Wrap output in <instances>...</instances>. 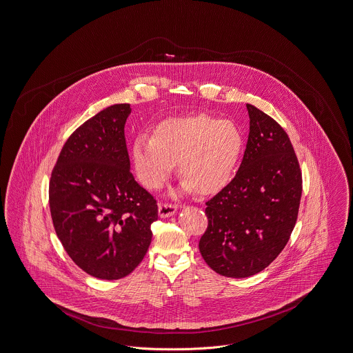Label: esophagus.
<instances>
[{"label": "esophagus", "mask_w": 353, "mask_h": 353, "mask_svg": "<svg viewBox=\"0 0 353 353\" xmlns=\"http://www.w3.org/2000/svg\"><path fill=\"white\" fill-rule=\"evenodd\" d=\"M177 204H170V203H163L158 205V215L161 218H169L177 211Z\"/></svg>", "instance_id": "1"}]
</instances>
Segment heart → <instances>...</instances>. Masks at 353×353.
Wrapping results in <instances>:
<instances>
[{
  "mask_svg": "<svg viewBox=\"0 0 353 353\" xmlns=\"http://www.w3.org/2000/svg\"><path fill=\"white\" fill-rule=\"evenodd\" d=\"M242 148L233 121L197 115L162 121L153 137L137 138L132 153L138 177L148 188H159L177 162L183 190L192 187L208 195L230 181Z\"/></svg>",
  "mask_w": 353,
  "mask_h": 353,
  "instance_id": "1",
  "label": "heart"
}]
</instances>
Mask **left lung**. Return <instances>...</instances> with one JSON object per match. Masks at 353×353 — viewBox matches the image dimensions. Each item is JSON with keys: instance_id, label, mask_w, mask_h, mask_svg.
<instances>
[{"instance_id": "left-lung-1", "label": "left lung", "mask_w": 353, "mask_h": 353, "mask_svg": "<svg viewBox=\"0 0 353 353\" xmlns=\"http://www.w3.org/2000/svg\"><path fill=\"white\" fill-rule=\"evenodd\" d=\"M246 150L234 179L211 200L199 241L207 265L228 277L265 270L292 233L302 196V173L291 141L274 119L246 104Z\"/></svg>"}]
</instances>
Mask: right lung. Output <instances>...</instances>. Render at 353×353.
Masks as SVG:
<instances>
[{
  "mask_svg": "<svg viewBox=\"0 0 353 353\" xmlns=\"http://www.w3.org/2000/svg\"><path fill=\"white\" fill-rule=\"evenodd\" d=\"M130 104H115L79 125L50 180L55 233L82 271L103 280H118L139 265L158 219L154 197L130 172Z\"/></svg>",
  "mask_w": 353,
  "mask_h": 353,
  "instance_id": "obj_1",
  "label": "right lung"
}]
</instances>
